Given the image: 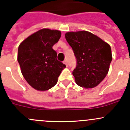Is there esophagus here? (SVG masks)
<instances>
[{
    "label": "esophagus",
    "mask_w": 130,
    "mask_h": 130,
    "mask_svg": "<svg viewBox=\"0 0 130 130\" xmlns=\"http://www.w3.org/2000/svg\"><path fill=\"white\" fill-rule=\"evenodd\" d=\"M64 62V64H66V66H68V60H67V59H66V60H64V62Z\"/></svg>",
    "instance_id": "34e87169"
}]
</instances>
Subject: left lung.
I'll return each mask as SVG.
<instances>
[{
  "label": "left lung",
  "mask_w": 130,
  "mask_h": 130,
  "mask_svg": "<svg viewBox=\"0 0 130 130\" xmlns=\"http://www.w3.org/2000/svg\"><path fill=\"white\" fill-rule=\"evenodd\" d=\"M65 37L77 60L72 73L76 83L85 88L97 86L109 71L112 60L110 46L86 31L68 32Z\"/></svg>",
  "instance_id": "obj_1"
}]
</instances>
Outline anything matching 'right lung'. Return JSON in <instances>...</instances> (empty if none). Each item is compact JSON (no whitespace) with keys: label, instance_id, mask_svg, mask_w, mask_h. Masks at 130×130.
Here are the masks:
<instances>
[{"label":"right lung","instance_id":"obj_1","mask_svg":"<svg viewBox=\"0 0 130 130\" xmlns=\"http://www.w3.org/2000/svg\"><path fill=\"white\" fill-rule=\"evenodd\" d=\"M61 37L58 30L42 29L19 45L17 60L26 80L33 88L46 91L57 83L66 65L57 59L53 46Z\"/></svg>","mask_w":130,"mask_h":130}]
</instances>
